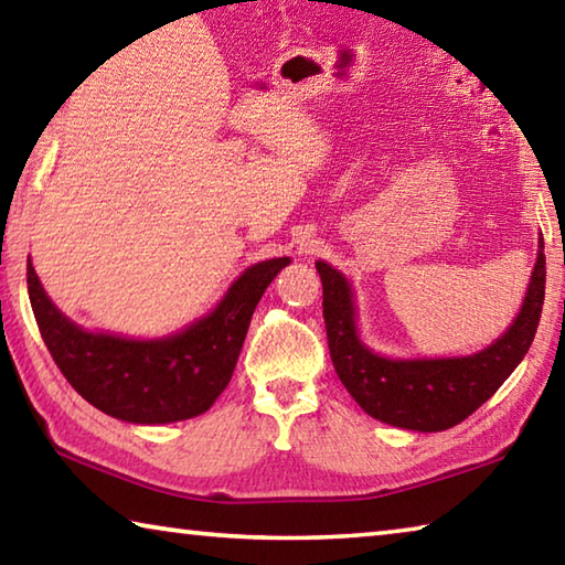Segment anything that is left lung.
Instances as JSON below:
<instances>
[{
    "label": "left lung",
    "mask_w": 565,
    "mask_h": 565,
    "mask_svg": "<svg viewBox=\"0 0 565 565\" xmlns=\"http://www.w3.org/2000/svg\"><path fill=\"white\" fill-rule=\"evenodd\" d=\"M539 246L519 317L489 349L461 359L394 361L369 351L356 333L349 281L327 262H317L331 361L353 401L384 424L424 434L446 431L471 416L499 391L531 349L546 294L543 236Z\"/></svg>",
    "instance_id": "left-lung-1"
}]
</instances>
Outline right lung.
<instances>
[{
    "instance_id": "right-lung-1",
    "label": "right lung",
    "mask_w": 565,
    "mask_h": 565,
    "mask_svg": "<svg viewBox=\"0 0 565 565\" xmlns=\"http://www.w3.org/2000/svg\"><path fill=\"white\" fill-rule=\"evenodd\" d=\"M286 264L284 256L248 266L209 317L157 341L76 327L44 294L32 262L26 289L46 349L76 394L129 424H171L204 414L226 388L256 303Z\"/></svg>"
}]
</instances>
